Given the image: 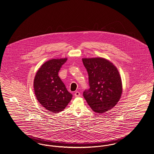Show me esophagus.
<instances>
[{"label":"esophagus","mask_w":154,"mask_h":154,"mask_svg":"<svg viewBox=\"0 0 154 154\" xmlns=\"http://www.w3.org/2000/svg\"><path fill=\"white\" fill-rule=\"evenodd\" d=\"M74 96H75V97H80V93L79 92V91H77V92H75V93H74Z\"/></svg>","instance_id":"34e87169"}]
</instances>
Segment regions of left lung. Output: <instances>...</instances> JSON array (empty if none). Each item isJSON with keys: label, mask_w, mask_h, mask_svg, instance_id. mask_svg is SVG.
<instances>
[{"label": "left lung", "mask_w": 154, "mask_h": 154, "mask_svg": "<svg viewBox=\"0 0 154 154\" xmlns=\"http://www.w3.org/2000/svg\"><path fill=\"white\" fill-rule=\"evenodd\" d=\"M90 88L83 92L84 97L93 111L101 114L113 108L122 93L120 75L112 63L103 58H82Z\"/></svg>", "instance_id": "left-lung-1"}]
</instances>
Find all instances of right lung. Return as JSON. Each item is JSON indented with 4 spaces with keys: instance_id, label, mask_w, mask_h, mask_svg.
Listing matches in <instances>:
<instances>
[{
    "instance_id": "right-lung-1",
    "label": "right lung",
    "mask_w": 154,
    "mask_h": 154,
    "mask_svg": "<svg viewBox=\"0 0 154 154\" xmlns=\"http://www.w3.org/2000/svg\"><path fill=\"white\" fill-rule=\"evenodd\" d=\"M67 58L53 59L39 69L34 81L35 96L39 103L50 112L63 111L72 98L58 76L62 66Z\"/></svg>"
}]
</instances>
